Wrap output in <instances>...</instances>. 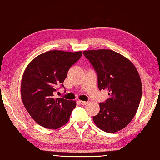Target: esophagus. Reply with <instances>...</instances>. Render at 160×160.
Instances as JSON below:
<instances>
[{"label":"esophagus","mask_w":160,"mask_h":160,"mask_svg":"<svg viewBox=\"0 0 160 160\" xmlns=\"http://www.w3.org/2000/svg\"><path fill=\"white\" fill-rule=\"evenodd\" d=\"M79 104H82V105H86L87 103H88V102H85V101H81V100H79Z\"/></svg>","instance_id":"34e87169"}]
</instances>
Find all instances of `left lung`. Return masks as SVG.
<instances>
[{"mask_svg": "<svg viewBox=\"0 0 160 160\" xmlns=\"http://www.w3.org/2000/svg\"><path fill=\"white\" fill-rule=\"evenodd\" d=\"M98 75L99 90L109 95L99 103V112L92 117L98 127L113 133L125 128L136 114L142 95L137 70L129 60L110 49L84 51Z\"/></svg>", "mask_w": 160, "mask_h": 160, "instance_id": "left-lung-1", "label": "left lung"}]
</instances>
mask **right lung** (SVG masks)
<instances>
[{
    "label": "right lung",
    "mask_w": 160,
    "mask_h": 160,
    "mask_svg": "<svg viewBox=\"0 0 160 160\" xmlns=\"http://www.w3.org/2000/svg\"><path fill=\"white\" fill-rule=\"evenodd\" d=\"M82 52L53 50L38 56L27 66L21 84L24 107L35 121L45 128L58 129L68 122L75 101L56 98L57 87L63 86L71 66Z\"/></svg>",
    "instance_id": "obj_1"
}]
</instances>
